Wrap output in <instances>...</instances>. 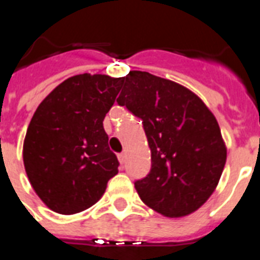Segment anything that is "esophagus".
<instances>
[{"instance_id": "1", "label": "esophagus", "mask_w": 260, "mask_h": 260, "mask_svg": "<svg viewBox=\"0 0 260 260\" xmlns=\"http://www.w3.org/2000/svg\"><path fill=\"white\" fill-rule=\"evenodd\" d=\"M117 158H118V162L121 163V165H124V163H125V160H126V155L125 154H118Z\"/></svg>"}]
</instances>
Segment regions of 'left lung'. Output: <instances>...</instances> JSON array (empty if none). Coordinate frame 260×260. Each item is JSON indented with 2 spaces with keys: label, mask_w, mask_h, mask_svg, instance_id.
Segmentation results:
<instances>
[{
  "label": "left lung",
  "mask_w": 260,
  "mask_h": 260,
  "mask_svg": "<svg viewBox=\"0 0 260 260\" xmlns=\"http://www.w3.org/2000/svg\"><path fill=\"white\" fill-rule=\"evenodd\" d=\"M120 106L142 120L151 170L135 181L142 201L167 217L197 210L213 193L226 160L216 118L190 90L146 71L121 78Z\"/></svg>",
  "instance_id": "1"
}]
</instances>
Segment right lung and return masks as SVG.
Returning a JSON list of instances; mask_svg holds the SVG:
<instances>
[{
    "label": "right lung",
    "instance_id": "add662e5",
    "mask_svg": "<svg viewBox=\"0 0 260 260\" xmlns=\"http://www.w3.org/2000/svg\"><path fill=\"white\" fill-rule=\"evenodd\" d=\"M121 78L79 74L55 87L35 112L24 140V166L50 209L74 214L101 198L120 163L109 150L104 118Z\"/></svg>",
    "mask_w": 260,
    "mask_h": 260
}]
</instances>
